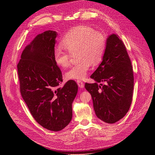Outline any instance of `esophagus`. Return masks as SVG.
<instances>
[{
  "mask_svg": "<svg viewBox=\"0 0 155 155\" xmlns=\"http://www.w3.org/2000/svg\"><path fill=\"white\" fill-rule=\"evenodd\" d=\"M77 82L78 86L80 88H83L84 87V84L82 81H81V80H77Z\"/></svg>",
  "mask_w": 155,
  "mask_h": 155,
  "instance_id": "obj_1",
  "label": "esophagus"
}]
</instances>
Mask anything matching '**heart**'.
<instances>
[{
  "label": "heart",
  "mask_w": 155,
  "mask_h": 155,
  "mask_svg": "<svg viewBox=\"0 0 155 155\" xmlns=\"http://www.w3.org/2000/svg\"><path fill=\"white\" fill-rule=\"evenodd\" d=\"M62 47L54 48L56 64L66 67L70 63V54L77 52L79 61L66 72L70 80H82L87 75L92 64L98 65L102 60L106 48V38L100 32L86 26H77L68 31L61 39Z\"/></svg>",
  "instance_id": "obj_1"
}]
</instances>
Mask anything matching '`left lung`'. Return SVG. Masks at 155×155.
Masks as SVG:
<instances>
[{
  "instance_id": "obj_1",
  "label": "left lung",
  "mask_w": 155,
  "mask_h": 155,
  "mask_svg": "<svg viewBox=\"0 0 155 155\" xmlns=\"http://www.w3.org/2000/svg\"><path fill=\"white\" fill-rule=\"evenodd\" d=\"M91 78L95 83H85V87L91 94L97 117L109 124L124 117L132 102L134 76L131 60L118 35L107 38L102 61ZM102 82L105 84H98Z\"/></svg>"
}]
</instances>
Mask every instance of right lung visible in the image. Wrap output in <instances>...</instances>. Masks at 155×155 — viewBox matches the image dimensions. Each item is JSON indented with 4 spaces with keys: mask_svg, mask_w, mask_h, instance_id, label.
<instances>
[{
    "mask_svg": "<svg viewBox=\"0 0 155 155\" xmlns=\"http://www.w3.org/2000/svg\"><path fill=\"white\" fill-rule=\"evenodd\" d=\"M57 35L51 30L38 35L24 49L18 64L24 101L38 123L51 131H60L70 123L78 92L73 80L60 86L61 71L53 58Z\"/></svg>",
    "mask_w": 155,
    "mask_h": 155,
    "instance_id": "1",
    "label": "right lung"
}]
</instances>
